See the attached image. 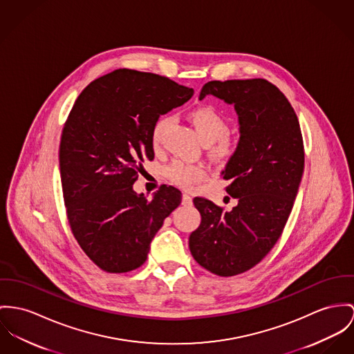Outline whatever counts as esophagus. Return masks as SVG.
I'll return each instance as SVG.
<instances>
[{"mask_svg": "<svg viewBox=\"0 0 354 354\" xmlns=\"http://www.w3.org/2000/svg\"><path fill=\"white\" fill-rule=\"evenodd\" d=\"M182 203H183L185 206H191V205H192V196H191L190 194H187V192L183 194V201H182Z\"/></svg>", "mask_w": 354, "mask_h": 354, "instance_id": "esophagus-1", "label": "esophagus"}]
</instances>
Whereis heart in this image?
<instances>
[{"label": "heart", "mask_w": 354, "mask_h": 354, "mask_svg": "<svg viewBox=\"0 0 354 354\" xmlns=\"http://www.w3.org/2000/svg\"><path fill=\"white\" fill-rule=\"evenodd\" d=\"M189 120L195 131V135L201 140V142H214V153L219 156H226L232 153L233 141L230 137L225 135L227 132V122L217 109H214L213 106H201L191 111ZM167 125V117H160L155 122L151 133V141L153 148L159 147L160 137ZM165 174L172 182L180 186H192L194 183L202 180L206 175L205 168L202 165L187 163L182 160H175L169 164L165 169Z\"/></svg>", "instance_id": "obj_1"}]
</instances>
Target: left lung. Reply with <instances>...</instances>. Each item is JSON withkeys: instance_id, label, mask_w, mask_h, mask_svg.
<instances>
[{"instance_id": "left-lung-1", "label": "left lung", "mask_w": 354, "mask_h": 354, "mask_svg": "<svg viewBox=\"0 0 354 354\" xmlns=\"http://www.w3.org/2000/svg\"><path fill=\"white\" fill-rule=\"evenodd\" d=\"M206 95L233 105L239 118L237 147L221 171L237 205L223 212L194 198L202 221L189 244L203 268L234 276L259 264L287 223L304 169L303 138L291 104L271 82H207L199 100Z\"/></svg>"}]
</instances>
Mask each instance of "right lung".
Masks as SVG:
<instances>
[{
  "label": "right lung",
  "mask_w": 354,
  "mask_h": 354,
  "mask_svg": "<svg viewBox=\"0 0 354 354\" xmlns=\"http://www.w3.org/2000/svg\"><path fill=\"white\" fill-rule=\"evenodd\" d=\"M192 94L165 77L121 68L91 82L70 111L59 147L63 198L74 237L101 270L141 267L180 205L182 192L172 186L148 201L133 185L141 164L155 156V122Z\"/></svg>",
  "instance_id": "add662e5"
}]
</instances>
